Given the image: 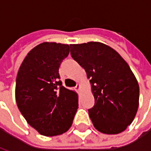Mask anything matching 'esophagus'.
<instances>
[{
  "mask_svg": "<svg viewBox=\"0 0 151 151\" xmlns=\"http://www.w3.org/2000/svg\"><path fill=\"white\" fill-rule=\"evenodd\" d=\"M80 87H81V85H80V84H77L75 86V88L77 91H79V90H80Z\"/></svg>",
  "mask_w": 151,
  "mask_h": 151,
  "instance_id": "obj_1",
  "label": "esophagus"
}]
</instances>
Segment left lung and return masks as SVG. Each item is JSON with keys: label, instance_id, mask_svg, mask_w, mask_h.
<instances>
[{"label": "left lung", "instance_id": "1", "mask_svg": "<svg viewBox=\"0 0 151 151\" xmlns=\"http://www.w3.org/2000/svg\"><path fill=\"white\" fill-rule=\"evenodd\" d=\"M70 54L85 69L95 105L89 116L96 129L117 134L133 122L139 105V86L126 61L99 42L71 44Z\"/></svg>", "mask_w": 151, "mask_h": 151}]
</instances>
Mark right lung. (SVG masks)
Masks as SVG:
<instances>
[{
  "mask_svg": "<svg viewBox=\"0 0 151 151\" xmlns=\"http://www.w3.org/2000/svg\"><path fill=\"white\" fill-rule=\"evenodd\" d=\"M69 53L68 44L44 42L31 49L18 70L15 98L27 123L42 135L65 133L73 124L78 99L62 86L59 68Z\"/></svg>",
  "mask_w": 151,
  "mask_h": 151,
  "instance_id": "right-lung-1",
  "label": "right lung"
}]
</instances>
